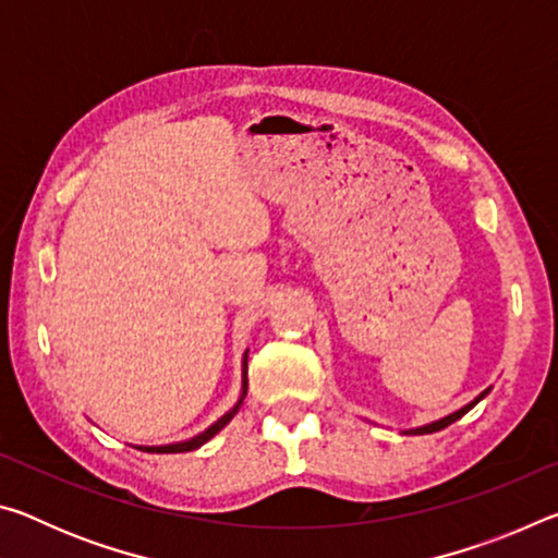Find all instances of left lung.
I'll return each mask as SVG.
<instances>
[{
    "mask_svg": "<svg viewBox=\"0 0 558 558\" xmlns=\"http://www.w3.org/2000/svg\"><path fill=\"white\" fill-rule=\"evenodd\" d=\"M487 393H489V389H485L483 393H480L475 401H470L468 405H462V409H460V411H456V413H450V415H446V418H440V421H433V423H428V426H421V428H411V430H403V433H411V436H423V433H436V430H442V428H448V426H450V423H456L458 418H462V415H465V413H468V411L472 409V405H477L480 401H483Z\"/></svg>",
    "mask_w": 558,
    "mask_h": 558,
    "instance_id": "obj_1",
    "label": "left lung"
}]
</instances>
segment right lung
Returning a JSON list of instances; mask_svg holds the SVG:
<instances>
[{"mask_svg":"<svg viewBox=\"0 0 558 558\" xmlns=\"http://www.w3.org/2000/svg\"><path fill=\"white\" fill-rule=\"evenodd\" d=\"M245 374H248V352L243 354V389H241V399L235 401V405L233 409L226 413V415H221L219 421L214 423V426H209L206 428L204 433H199V436H194V438H189V440H184V442H172V446H137L140 450H145V452H189V450H196V448H202L206 440H211L216 433H219L226 423H229L235 413H239V409H241V403H243V399H245V391H248V379H245Z\"/></svg>","mask_w":558,"mask_h":558,"instance_id":"right-lung-1","label":"right lung"}]
</instances>
